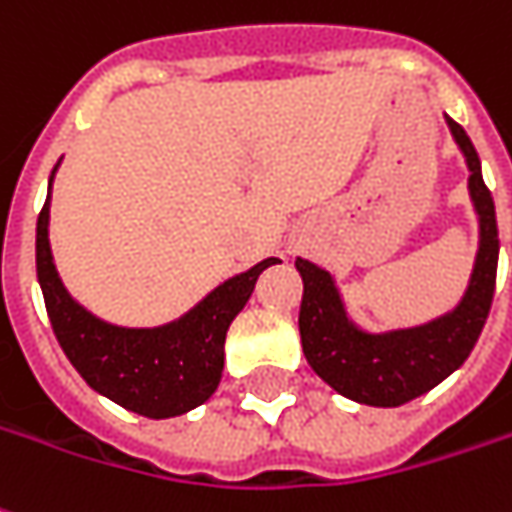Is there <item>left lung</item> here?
I'll list each match as a JSON object with an SVG mask.
<instances>
[{
  "mask_svg": "<svg viewBox=\"0 0 512 512\" xmlns=\"http://www.w3.org/2000/svg\"><path fill=\"white\" fill-rule=\"evenodd\" d=\"M446 123L471 170L468 193L479 218L474 271L462 300L448 314L415 328L370 333L347 316L330 271L305 257H297L294 263L302 277V353L328 387L364 406H401L446 381L454 370H460L485 328L493 302L499 263L496 207L482 179L474 142L451 117H446Z\"/></svg>",
  "mask_w": 512,
  "mask_h": 512,
  "instance_id": "8db88e82",
  "label": "left lung"
}]
</instances>
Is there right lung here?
Masks as SVG:
<instances>
[{
  "instance_id": "right-lung-1",
  "label": "right lung",
  "mask_w": 512,
  "mask_h": 512,
  "mask_svg": "<svg viewBox=\"0 0 512 512\" xmlns=\"http://www.w3.org/2000/svg\"><path fill=\"white\" fill-rule=\"evenodd\" d=\"M58 165L52 168L47 201L38 212L36 271L61 350L89 387L128 412L165 420L196 409L218 389L232 319L252 297L257 277L280 260L266 257L249 271L229 277L168 325H111L66 291L52 260L50 196Z\"/></svg>"
}]
</instances>
